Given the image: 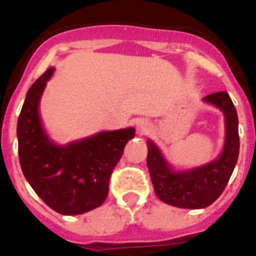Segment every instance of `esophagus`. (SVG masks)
I'll list each match as a JSON object with an SVG mask.
<instances>
[{"label": "esophagus", "mask_w": 256, "mask_h": 256, "mask_svg": "<svg viewBox=\"0 0 256 256\" xmlns=\"http://www.w3.org/2000/svg\"><path fill=\"white\" fill-rule=\"evenodd\" d=\"M136 130H138V134H140V136L149 134V130H150V124H149L146 120H138V122H136Z\"/></svg>", "instance_id": "obj_1"}]
</instances>
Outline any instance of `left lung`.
<instances>
[{
  "label": "left lung",
  "mask_w": 256,
  "mask_h": 256,
  "mask_svg": "<svg viewBox=\"0 0 256 256\" xmlns=\"http://www.w3.org/2000/svg\"><path fill=\"white\" fill-rule=\"evenodd\" d=\"M206 103L224 112L226 136L216 160L190 170L176 172L152 140H148V165L154 193L168 205L182 209H204L220 197L232 177L239 156L238 115L228 92L212 94Z\"/></svg>",
  "instance_id": "obj_1"
}]
</instances>
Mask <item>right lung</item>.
<instances>
[{
  "label": "right lung",
  "mask_w": 256,
  "mask_h": 256,
  "mask_svg": "<svg viewBox=\"0 0 256 256\" xmlns=\"http://www.w3.org/2000/svg\"><path fill=\"white\" fill-rule=\"evenodd\" d=\"M52 72L48 68L28 88L18 118V156L24 178L38 197L59 214L78 216L106 201L112 170L134 138V128L100 132L67 145L52 142L38 111Z\"/></svg>",
  "instance_id": "obj_1"
}]
</instances>
